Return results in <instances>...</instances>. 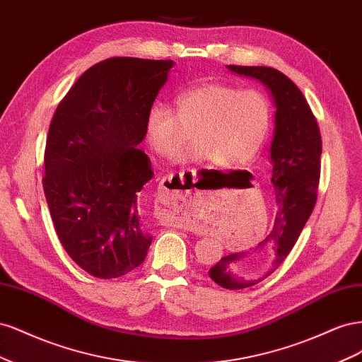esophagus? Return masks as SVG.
Masks as SVG:
<instances>
[{
	"mask_svg": "<svg viewBox=\"0 0 362 362\" xmlns=\"http://www.w3.org/2000/svg\"><path fill=\"white\" fill-rule=\"evenodd\" d=\"M172 177H175V173H170V175H168V177H166V178H163V182H170ZM180 177L182 178V173H180Z\"/></svg>",
	"mask_w": 362,
	"mask_h": 362,
	"instance_id": "obj_1",
	"label": "esophagus"
}]
</instances>
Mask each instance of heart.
Segmentation results:
<instances>
[{"label": "heart", "mask_w": 362, "mask_h": 362, "mask_svg": "<svg viewBox=\"0 0 362 362\" xmlns=\"http://www.w3.org/2000/svg\"><path fill=\"white\" fill-rule=\"evenodd\" d=\"M270 105L255 90H237L222 83H202L175 95L172 112L152 105L144 133L149 148L173 158L184 145L182 129H192L194 145L182 161L208 158L217 166H245L257 157L270 129Z\"/></svg>", "instance_id": "1"}]
</instances>
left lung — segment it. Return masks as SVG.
<instances>
[{
  "instance_id": "left-lung-1",
  "label": "left lung",
  "mask_w": 362,
  "mask_h": 362,
  "mask_svg": "<svg viewBox=\"0 0 362 362\" xmlns=\"http://www.w3.org/2000/svg\"><path fill=\"white\" fill-rule=\"evenodd\" d=\"M266 87L275 107V129L269 148L276 214L269 235L249 252L223 257L208 270L228 290H242L272 275L298 242L317 199L322 137L305 96L288 76L267 66H234Z\"/></svg>"
}]
</instances>
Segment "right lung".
<instances>
[{
    "instance_id": "add662e5",
    "label": "right lung",
    "mask_w": 362,
    "mask_h": 362,
    "mask_svg": "<svg viewBox=\"0 0 362 362\" xmlns=\"http://www.w3.org/2000/svg\"><path fill=\"white\" fill-rule=\"evenodd\" d=\"M173 66L136 57L96 63L52 117L43 192L62 246L92 276L119 278L146 258L152 235L141 222V189L154 172L137 146Z\"/></svg>"
}]
</instances>
